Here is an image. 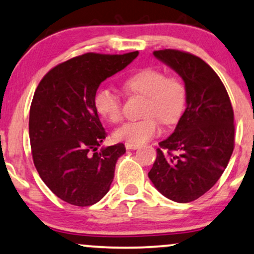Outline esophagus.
I'll use <instances>...</instances> for the list:
<instances>
[{
	"label": "esophagus",
	"mask_w": 254,
	"mask_h": 254,
	"mask_svg": "<svg viewBox=\"0 0 254 254\" xmlns=\"http://www.w3.org/2000/svg\"><path fill=\"white\" fill-rule=\"evenodd\" d=\"M125 148H127V150H136V149L139 148V145L132 144V143H125Z\"/></svg>",
	"instance_id": "esophagus-1"
}]
</instances>
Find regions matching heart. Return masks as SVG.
<instances>
[{"label": "heart", "instance_id": "heart-1", "mask_svg": "<svg viewBox=\"0 0 254 254\" xmlns=\"http://www.w3.org/2000/svg\"><path fill=\"white\" fill-rule=\"evenodd\" d=\"M124 87L130 93L146 97L143 115L139 121L124 123L115 131L117 140L133 144H142L160 132V121L174 124L179 121L186 108L187 91L180 78L166 75L157 68H144L124 81ZM94 108L110 123H118L122 119V100L115 91L99 88L93 98Z\"/></svg>", "mask_w": 254, "mask_h": 254}]
</instances>
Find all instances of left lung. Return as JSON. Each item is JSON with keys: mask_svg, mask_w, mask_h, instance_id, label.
Masks as SVG:
<instances>
[{"mask_svg": "<svg viewBox=\"0 0 254 254\" xmlns=\"http://www.w3.org/2000/svg\"><path fill=\"white\" fill-rule=\"evenodd\" d=\"M154 56L180 74L187 108L176 129L160 142L148 176L157 190L180 203L202 196L225 172L234 149V114L227 91L202 59L177 50Z\"/></svg>", "mask_w": 254, "mask_h": 254, "instance_id": "8db88e82", "label": "left lung"}]
</instances>
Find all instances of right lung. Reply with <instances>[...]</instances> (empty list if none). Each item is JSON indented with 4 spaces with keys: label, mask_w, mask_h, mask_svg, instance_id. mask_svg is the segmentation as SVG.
Segmentation results:
<instances>
[{
    "label": "right lung",
    "mask_w": 254,
    "mask_h": 254,
    "mask_svg": "<svg viewBox=\"0 0 254 254\" xmlns=\"http://www.w3.org/2000/svg\"><path fill=\"white\" fill-rule=\"evenodd\" d=\"M138 56L85 53L51 69L36 87L29 111V139L34 166L48 188L67 203H97L114 181L123 143L98 152L106 131L93 98L106 78Z\"/></svg>",
    "instance_id": "1"
}]
</instances>
